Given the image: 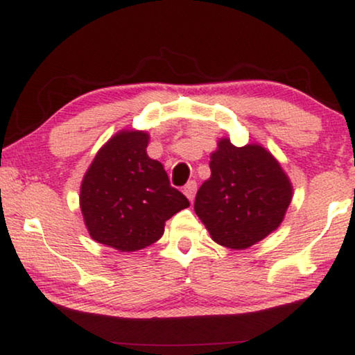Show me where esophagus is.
<instances>
[{
  "instance_id": "obj_1",
  "label": "esophagus",
  "mask_w": 355,
  "mask_h": 355,
  "mask_svg": "<svg viewBox=\"0 0 355 355\" xmlns=\"http://www.w3.org/2000/svg\"><path fill=\"white\" fill-rule=\"evenodd\" d=\"M196 192H197V182L196 181H189L186 186H184V193H186V197L189 200H193V197H196Z\"/></svg>"
}]
</instances>
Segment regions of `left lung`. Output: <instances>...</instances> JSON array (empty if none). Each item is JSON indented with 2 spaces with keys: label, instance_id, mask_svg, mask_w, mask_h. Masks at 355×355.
Listing matches in <instances>:
<instances>
[{
  "label": "left lung",
  "instance_id": "8db88e82",
  "mask_svg": "<svg viewBox=\"0 0 355 355\" xmlns=\"http://www.w3.org/2000/svg\"><path fill=\"white\" fill-rule=\"evenodd\" d=\"M211 176L196 196L197 216L211 239L244 250L281 225L293 198L283 168L260 145L236 147L221 139L210 157Z\"/></svg>",
  "mask_w": 355,
  "mask_h": 355
}]
</instances>
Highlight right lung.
<instances>
[{
    "instance_id": "obj_1",
    "label": "right lung",
    "mask_w": 355,
    "mask_h": 355,
    "mask_svg": "<svg viewBox=\"0 0 355 355\" xmlns=\"http://www.w3.org/2000/svg\"><path fill=\"white\" fill-rule=\"evenodd\" d=\"M148 134L121 130L98 150L80 186L92 239L121 252L157 242L164 223L189 200L171 187L163 164L147 155Z\"/></svg>"
}]
</instances>
